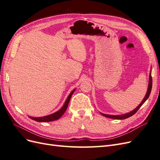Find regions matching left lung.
<instances>
[{"label": "left lung", "instance_id": "left-lung-1", "mask_svg": "<svg viewBox=\"0 0 160 160\" xmlns=\"http://www.w3.org/2000/svg\"><path fill=\"white\" fill-rule=\"evenodd\" d=\"M152 77L151 74H149V85H148V91H147V93L146 95L145 96L144 99H143L142 102L139 104V105L137 108H135L134 110H133L132 111H131V112L126 113L125 115H107V114H104V113H101V115L105 116V117H107L109 118H111V119H126L128 118L131 116H132L133 115H134L135 113L137 112L138 111V109L141 108V106L145 103V101H146L148 98H149V96L150 95V93H151V91H152Z\"/></svg>", "mask_w": 160, "mask_h": 160}]
</instances>
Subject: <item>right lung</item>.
Returning a JSON list of instances; mask_svg holds the SVG:
<instances>
[{"mask_svg":"<svg viewBox=\"0 0 160 160\" xmlns=\"http://www.w3.org/2000/svg\"><path fill=\"white\" fill-rule=\"evenodd\" d=\"M75 89H74L73 91H71V93H70V95H69L68 98H67L65 103L64 104V105L62 106V108L57 111L56 113H52L51 115H47L45 116V117H41V118H33V117H29V118H31L32 120H35L36 122H52V121H55L57 120L58 119H59L61 116L63 115V113L65 112V111L67 108V106H68V104L70 101V99L71 98V96L72 95V93H74Z\"/></svg>","mask_w":160,"mask_h":160,"instance_id":"right-lung-1","label":"right lung"}]
</instances>
